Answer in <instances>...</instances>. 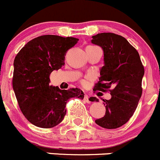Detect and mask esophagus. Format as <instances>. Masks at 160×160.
I'll list each match as a JSON object with an SVG mask.
<instances>
[{
  "label": "esophagus",
  "mask_w": 160,
  "mask_h": 160,
  "mask_svg": "<svg viewBox=\"0 0 160 160\" xmlns=\"http://www.w3.org/2000/svg\"><path fill=\"white\" fill-rule=\"evenodd\" d=\"M84 100H85L86 102H88V103H89V102H91V101H90L89 99H88V95H86V94L84 95Z\"/></svg>",
  "instance_id": "34e87169"
}]
</instances>
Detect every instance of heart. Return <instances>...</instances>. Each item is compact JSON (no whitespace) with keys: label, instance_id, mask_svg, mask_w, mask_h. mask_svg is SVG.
<instances>
[{"label":"heart","instance_id":"heart-1","mask_svg":"<svg viewBox=\"0 0 160 160\" xmlns=\"http://www.w3.org/2000/svg\"><path fill=\"white\" fill-rule=\"evenodd\" d=\"M81 83H82V85H86V82H85V80H82V81H81Z\"/></svg>","mask_w":160,"mask_h":160}]
</instances>
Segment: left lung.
I'll return each mask as SVG.
<instances>
[{
  "label": "left lung",
  "mask_w": 160,
  "mask_h": 160,
  "mask_svg": "<svg viewBox=\"0 0 160 160\" xmlns=\"http://www.w3.org/2000/svg\"><path fill=\"white\" fill-rule=\"evenodd\" d=\"M92 42L102 48L105 64L93 90L111 94V99H103L105 115L95 121L104 128H118L130 120L137 108L142 93L144 66L137 50L120 35L99 33L92 36ZM91 101L98 102V99L91 97Z\"/></svg>",
  "instance_id": "8db88e82"
}]
</instances>
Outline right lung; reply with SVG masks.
<instances>
[{
  "label": "right lung",
  "mask_w": 160,
  "mask_h": 160,
  "mask_svg": "<svg viewBox=\"0 0 160 160\" xmlns=\"http://www.w3.org/2000/svg\"><path fill=\"white\" fill-rule=\"evenodd\" d=\"M78 41L74 37L44 35L27 42L15 57L14 92L22 113L36 127H55L64 119L70 98L83 99L80 88L61 90L49 85L51 72L61 68L67 51Z\"/></svg>",
  "instance_id": "add662e5"
}]
</instances>
